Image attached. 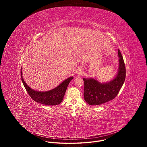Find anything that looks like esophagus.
<instances>
[{
  "mask_svg": "<svg viewBox=\"0 0 147 147\" xmlns=\"http://www.w3.org/2000/svg\"><path fill=\"white\" fill-rule=\"evenodd\" d=\"M84 74V70L82 67H80L78 68V70H77V74L79 76H82V74Z\"/></svg>",
  "mask_w": 147,
  "mask_h": 147,
  "instance_id": "obj_1",
  "label": "esophagus"
}]
</instances>
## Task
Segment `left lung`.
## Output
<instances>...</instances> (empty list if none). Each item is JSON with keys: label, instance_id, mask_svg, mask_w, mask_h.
<instances>
[{"label": "left lung", "instance_id": "1", "mask_svg": "<svg viewBox=\"0 0 147 147\" xmlns=\"http://www.w3.org/2000/svg\"><path fill=\"white\" fill-rule=\"evenodd\" d=\"M118 56V71L109 81L100 82L94 78H83L84 98L88 105H99L113 99L118 94L125 78L124 62L119 49Z\"/></svg>", "mask_w": 147, "mask_h": 147}]
</instances>
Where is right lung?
<instances>
[{
	"label": "right lung",
	"instance_id": "add662e5",
	"mask_svg": "<svg viewBox=\"0 0 147 147\" xmlns=\"http://www.w3.org/2000/svg\"><path fill=\"white\" fill-rule=\"evenodd\" d=\"M21 77L22 82L31 98L35 102L47 105H57L60 104L64 98L67 86L73 77H70L63 81L55 88L47 91H36L30 88L25 82L23 77L22 68L21 69Z\"/></svg>",
	"mask_w": 147,
	"mask_h": 147
}]
</instances>
